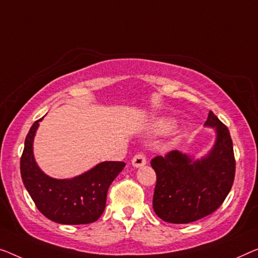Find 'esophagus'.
<instances>
[{
	"instance_id": "34e87169",
	"label": "esophagus",
	"mask_w": 258,
	"mask_h": 258,
	"mask_svg": "<svg viewBox=\"0 0 258 258\" xmlns=\"http://www.w3.org/2000/svg\"><path fill=\"white\" fill-rule=\"evenodd\" d=\"M146 162H147V161H146V156L142 153L136 154L132 159V164L134 167H141L146 164Z\"/></svg>"
}]
</instances>
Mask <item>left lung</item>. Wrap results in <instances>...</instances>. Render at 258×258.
<instances>
[{
  "label": "left lung",
  "instance_id": "1",
  "mask_svg": "<svg viewBox=\"0 0 258 258\" xmlns=\"http://www.w3.org/2000/svg\"><path fill=\"white\" fill-rule=\"evenodd\" d=\"M205 125L217 130V142L206 157L192 161L185 154L171 151L151 161L156 172L153 209L163 221L199 220L217 211L232 189L235 157L229 131L212 111Z\"/></svg>",
  "mask_w": 258,
  "mask_h": 258
}]
</instances>
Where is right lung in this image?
Instances as JSON below:
<instances>
[{
    "label": "right lung",
    "mask_w": 258,
    "mask_h": 258,
    "mask_svg": "<svg viewBox=\"0 0 258 258\" xmlns=\"http://www.w3.org/2000/svg\"><path fill=\"white\" fill-rule=\"evenodd\" d=\"M36 120L25 138L21 156V175L37 209L49 220L63 225L95 222L104 212L107 190L125 162H102L72 179L48 177L34 162L32 142L39 126Z\"/></svg>",
    "instance_id": "1"
}]
</instances>
